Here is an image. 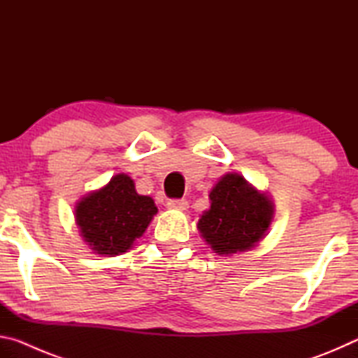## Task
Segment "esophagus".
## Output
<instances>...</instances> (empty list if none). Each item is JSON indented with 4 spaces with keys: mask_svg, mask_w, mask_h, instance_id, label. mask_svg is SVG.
Here are the masks:
<instances>
[{
    "mask_svg": "<svg viewBox=\"0 0 358 358\" xmlns=\"http://www.w3.org/2000/svg\"><path fill=\"white\" fill-rule=\"evenodd\" d=\"M167 207L172 208V210H186L187 208V202L185 199H172V201L167 202Z\"/></svg>",
    "mask_w": 358,
    "mask_h": 358,
    "instance_id": "obj_1",
    "label": "esophagus"
}]
</instances>
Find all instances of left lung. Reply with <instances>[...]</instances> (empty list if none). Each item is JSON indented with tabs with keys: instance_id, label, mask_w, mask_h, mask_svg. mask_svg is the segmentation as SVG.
I'll return each instance as SVG.
<instances>
[{
	"instance_id": "8db88e82",
	"label": "left lung",
	"mask_w": 358,
	"mask_h": 358,
	"mask_svg": "<svg viewBox=\"0 0 358 358\" xmlns=\"http://www.w3.org/2000/svg\"><path fill=\"white\" fill-rule=\"evenodd\" d=\"M197 229L201 237L220 256L251 251L265 235L275 217V203L264 191L248 183L243 175L226 173L208 194Z\"/></svg>"
}]
</instances>
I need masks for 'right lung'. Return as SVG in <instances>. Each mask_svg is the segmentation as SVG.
Wrapping results in <instances>:
<instances>
[{"label": "right lung", "instance_id": "add662e5", "mask_svg": "<svg viewBox=\"0 0 358 358\" xmlns=\"http://www.w3.org/2000/svg\"><path fill=\"white\" fill-rule=\"evenodd\" d=\"M156 213L153 199L137 194L134 180L118 173L106 186L83 196L76 205L74 216L90 250L113 257L131 250Z\"/></svg>", "mask_w": 358, "mask_h": 358}]
</instances>
